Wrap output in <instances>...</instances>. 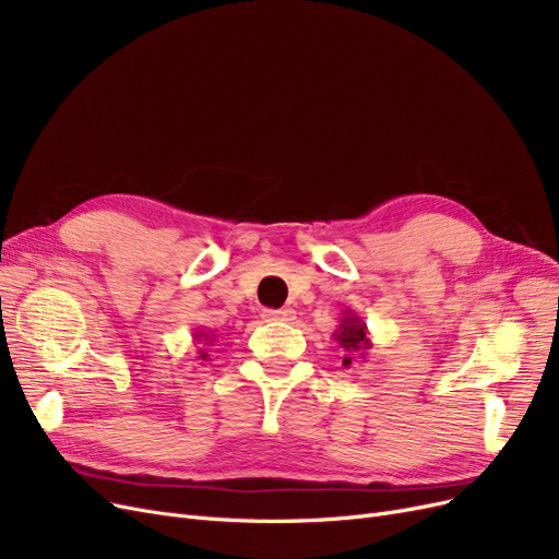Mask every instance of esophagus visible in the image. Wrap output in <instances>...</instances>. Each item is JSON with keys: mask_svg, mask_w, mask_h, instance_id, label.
Instances as JSON below:
<instances>
[{"mask_svg": "<svg viewBox=\"0 0 559 559\" xmlns=\"http://www.w3.org/2000/svg\"><path fill=\"white\" fill-rule=\"evenodd\" d=\"M265 321H294L296 312L292 308H284V310H265L263 312Z\"/></svg>", "mask_w": 559, "mask_h": 559, "instance_id": "1", "label": "esophagus"}]
</instances>
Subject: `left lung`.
Here are the masks:
<instances>
[{"mask_svg":"<svg viewBox=\"0 0 559 559\" xmlns=\"http://www.w3.org/2000/svg\"><path fill=\"white\" fill-rule=\"evenodd\" d=\"M333 341L345 352L343 357L345 368H349L357 359H366V352L373 347L366 321L359 314H354L352 310L343 312L341 324H337V329L333 331Z\"/></svg>","mask_w":559,"mask_h":559,"instance_id":"1","label":"left lung"}]
</instances>
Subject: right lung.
Here are the masks:
<instances>
[{
  "label": "right lung",
  "mask_w": 559,
  "mask_h": 559,
  "mask_svg": "<svg viewBox=\"0 0 559 559\" xmlns=\"http://www.w3.org/2000/svg\"><path fill=\"white\" fill-rule=\"evenodd\" d=\"M193 341L198 343V345H202L200 347V352H198V359L200 361H207L210 359V354H207V345H212L214 343V333L212 331H205V329H195V333H193Z\"/></svg>",
  "instance_id": "obj_1"
}]
</instances>
